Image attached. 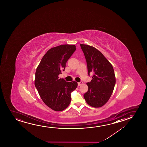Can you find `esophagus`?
<instances>
[{
	"label": "esophagus",
	"mask_w": 147,
	"mask_h": 147,
	"mask_svg": "<svg viewBox=\"0 0 147 147\" xmlns=\"http://www.w3.org/2000/svg\"><path fill=\"white\" fill-rule=\"evenodd\" d=\"M82 84L83 82H80L78 83V86H80V85H81Z\"/></svg>",
	"instance_id": "34e87169"
}]
</instances>
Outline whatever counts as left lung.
I'll use <instances>...</instances> for the list:
<instances>
[{
	"instance_id": "8db88e82",
	"label": "left lung",
	"mask_w": 147,
	"mask_h": 147,
	"mask_svg": "<svg viewBox=\"0 0 147 147\" xmlns=\"http://www.w3.org/2000/svg\"><path fill=\"white\" fill-rule=\"evenodd\" d=\"M86 60L88 73H93L92 80L87 83L88 89L84 94L87 103L93 107H100L109 101L115 84L112 65L97 49L80 44Z\"/></svg>"
}]
</instances>
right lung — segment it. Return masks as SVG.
<instances>
[{
    "instance_id": "right-lung-1",
    "label": "right lung",
    "mask_w": 147,
    "mask_h": 147,
    "mask_svg": "<svg viewBox=\"0 0 147 147\" xmlns=\"http://www.w3.org/2000/svg\"><path fill=\"white\" fill-rule=\"evenodd\" d=\"M74 45H62L49 50L36 68L34 85L45 104L53 110L62 111L71 100V93L77 87L75 81L59 78L67 61L76 50Z\"/></svg>"
}]
</instances>
